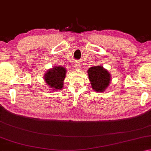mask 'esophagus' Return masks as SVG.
<instances>
[{
	"instance_id": "esophagus-1",
	"label": "esophagus",
	"mask_w": 151,
	"mask_h": 151,
	"mask_svg": "<svg viewBox=\"0 0 151 151\" xmlns=\"http://www.w3.org/2000/svg\"><path fill=\"white\" fill-rule=\"evenodd\" d=\"M75 67H76V69H82V65H81V63L80 62H76V64H75Z\"/></svg>"
}]
</instances>
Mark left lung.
<instances>
[{
	"mask_svg": "<svg viewBox=\"0 0 151 151\" xmlns=\"http://www.w3.org/2000/svg\"><path fill=\"white\" fill-rule=\"evenodd\" d=\"M92 88L95 92H104L111 82V74L102 65L91 67L87 71Z\"/></svg>",
	"mask_w": 151,
	"mask_h": 151,
	"instance_id": "obj_1",
	"label": "left lung"
}]
</instances>
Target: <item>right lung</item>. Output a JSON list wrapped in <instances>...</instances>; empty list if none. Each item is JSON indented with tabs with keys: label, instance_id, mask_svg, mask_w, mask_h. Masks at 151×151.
<instances>
[{
	"label": "right lung",
	"instance_id": "add662e5",
	"mask_svg": "<svg viewBox=\"0 0 151 151\" xmlns=\"http://www.w3.org/2000/svg\"><path fill=\"white\" fill-rule=\"evenodd\" d=\"M66 69L62 66L52 67L48 69L44 76V80L53 91L61 90L66 76Z\"/></svg>",
	"mask_w": 151,
	"mask_h": 151
}]
</instances>
